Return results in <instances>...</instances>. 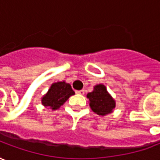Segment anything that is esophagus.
I'll list each match as a JSON object with an SVG mask.
<instances>
[{
	"label": "esophagus",
	"instance_id": "esophagus-1",
	"mask_svg": "<svg viewBox=\"0 0 160 160\" xmlns=\"http://www.w3.org/2000/svg\"><path fill=\"white\" fill-rule=\"evenodd\" d=\"M76 92L78 93V94H81V95H83V94L85 93V91H84V90H81V91H77Z\"/></svg>",
	"mask_w": 160,
	"mask_h": 160
}]
</instances>
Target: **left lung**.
<instances>
[{
  "mask_svg": "<svg viewBox=\"0 0 160 160\" xmlns=\"http://www.w3.org/2000/svg\"><path fill=\"white\" fill-rule=\"evenodd\" d=\"M87 98L89 99L91 109L98 115L101 116L112 112V110L116 106L114 98L108 92L107 87L102 83L96 84L93 87L92 92L87 94Z\"/></svg>",
  "mask_w": 160,
  "mask_h": 160,
  "instance_id": "left-lung-1",
  "label": "left lung"
}]
</instances>
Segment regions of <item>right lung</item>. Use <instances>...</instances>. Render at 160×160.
<instances>
[{
  "label": "right lung",
  "mask_w": 160,
  "mask_h": 160,
  "mask_svg": "<svg viewBox=\"0 0 160 160\" xmlns=\"http://www.w3.org/2000/svg\"><path fill=\"white\" fill-rule=\"evenodd\" d=\"M75 94L71 85L65 81L53 82L48 89V92L41 98V103L45 108L57 110Z\"/></svg>",
  "instance_id": "add662e5"
}]
</instances>
